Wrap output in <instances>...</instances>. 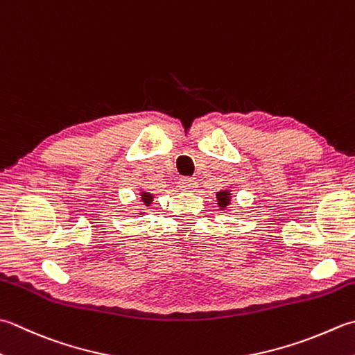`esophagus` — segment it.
Segmentation results:
<instances>
[{
  "instance_id": "obj_1",
  "label": "esophagus",
  "mask_w": 355,
  "mask_h": 355,
  "mask_svg": "<svg viewBox=\"0 0 355 355\" xmlns=\"http://www.w3.org/2000/svg\"><path fill=\"white\" fill-rule=\"evenodd\" d=\"M180 187H182L183 191H192L197 187V180L196 178H182L180 180Z\"/></svg>"
}]
</instances>
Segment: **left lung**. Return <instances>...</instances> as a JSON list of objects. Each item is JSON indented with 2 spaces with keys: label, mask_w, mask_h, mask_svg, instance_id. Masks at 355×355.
<instances>
[{
  "label": "left lung",
  "mask_w": 355,
  "mask_h": 355,
  "mask_svg": "<svg viewBox=\"0 0 355 355\" xmlns=\"http://www.w3.org/2000/svg\"><path fill=\"white\" fill-rule=\"evenodd\" d=\"M231 197H232V193L229 189H223V191L217 192V201H218L220 209H226V207L231 205Z\"/></svg>",
  "instance_id": "left-lung-1"
}]
</instances>
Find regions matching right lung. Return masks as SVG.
<instances>
[{"label": "right lung", "mask_w": 355, "mask_h": 355, "mask_svg": "<svg viewBox=\"0 0 355 355\" xmlns=\"http://www.w3.org/2000/svg\"><path fill=\"white\" fill-rule=\"evenodd\" d=\"M140 196H141V201H143L144 206H150L152 201H154V196H152V193H149V192L141 191Z\"/></svg>", "instance_id": "right-lung-1"}]
</instances>
